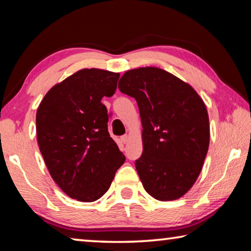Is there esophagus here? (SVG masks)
Wrapping results in <instances>:
<instances>
[{
  "label": "esophagus",
  "instance_id": "esophagus-1",
  "mask_svg": "<svg viewBox=\"0 0 251 251\" xmlns=\"http://www.w3.org/2000/svg\"><path fill=\"white\" fill-rule=\"evenodd\" d=\"M121 141L124 143V144H126L127 141H128V135H123L122 137H121Z\"/></svg>",
  "mask_w": 251,
  "mask_h": 251
}]
</instances>
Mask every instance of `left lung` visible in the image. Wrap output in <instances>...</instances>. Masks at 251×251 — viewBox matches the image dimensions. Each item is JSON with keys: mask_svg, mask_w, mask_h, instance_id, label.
<instances>
[{"mask_svg": "<svg viewBox=\"0 0 251 251\" xmlns=\"http://www.w3.org/2000/svg\"><path fill=\"white\" fill-rule=\"evenodd\" d=\"M137 101L143 155L135 161L146 192L157 201H176L192 188L209 147V118L197 92L158 67L127 71L118 83Z\"/></svg>", "mask_w": 251, "mask_h": 251, "instance_id": "left-lung-1", "label": "left lung"}]
</instances>
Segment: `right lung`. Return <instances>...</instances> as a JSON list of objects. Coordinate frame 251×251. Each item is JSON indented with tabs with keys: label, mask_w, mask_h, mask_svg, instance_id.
<instances>
[{
	"label": "right lung",
	"mask_w": 251,
	"mask_h": 251,
	"mask_svg": "<svg viewBox=\"0 0 251 251\" xmlns=\"http://www.w3.org/2000/svg\"><path fill=\"white\" fill-rule=\"evenodd\" d=\"M120 73L84 69L46 93L36 112V136L46 167L59 188L91 202L107 192L125 156L109 136L104 96Z\"/></svg>",
	"instance_id": "add662e5"
}]
</instances>
